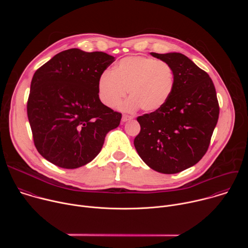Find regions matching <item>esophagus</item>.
Returning <instances> with one entry per match:
<instances>
[{
  "label": "esophagus",
  "mask_w": 248,
  "mask_h": 248,
  "mask_svg": "<svg viewBox=\"0 0 248 248\" xmlns=\"http://www.w3.org/2000/svg\"><path fill=\"white\" fill-rule=\"evenodd\" d=\"M130 120H132V117L131 116H127V115H124L123 118H122V122L123 123H125V122L130 121Z\"/></svg>",
  "instance_id": "1"
}]
</instances>
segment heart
<instances>
[{"mask_svg": "<svg viewBox=\"0 0 248 248\" xmlns=\"http://www.w3.org/2000/svg\"><path fill=\"white\" fill-rule=\"evenodd\" d=\"M175 78L172 67L153 58L131 56L122 59L112 70H106L98 79L100 100L115 107L128 93L131 96L121 106L124 111L141 107L144 112L161 110L172 95Z\"/></svg>", "mask_w": 248, "mask_h": 248, "instance_id": "heart-1", "label": "heart"}]
</instances>
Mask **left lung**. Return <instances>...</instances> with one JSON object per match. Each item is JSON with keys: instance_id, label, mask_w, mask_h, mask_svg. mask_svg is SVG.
<instances>
[{"instance_id": "obj_1", "label": "left lung", "mask_w": 248, "mask_h": 248, "mask_svg": "<svg viewBox=\"0 0 248 248\" xmlns=\"http://www.w3.org/2000/svg\"><path fill=\"white\" fill-rule=\"evenodd\" d=\"M151 56L169 63L175 85L164 107L137 118L134 147L143 162L162 173H176L198 163L208 150L219 118V103L207 73L181 53Z\"/></svg>"}]
</instances>
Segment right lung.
Here are the masks:
<instances>
[{
    "label": "right lung",
    "instance_id": "obj_1",
    "mask_svg": "<svg viewBox=\"0 0 248 248\" xmlns=\"http://www.w3.org/2000/svg\"><path fill=\"white\" fill-rule=\"evenodd\" d=\"M115 58L103 52L69 49L54 56L35 72L27 116L35 147L50 163L77 169L101 151L107 133L122 114L105 106L98 79Z\"/></svg>",
    "mask_w": 248,
    "mask_h": 248
}]
</instances>
